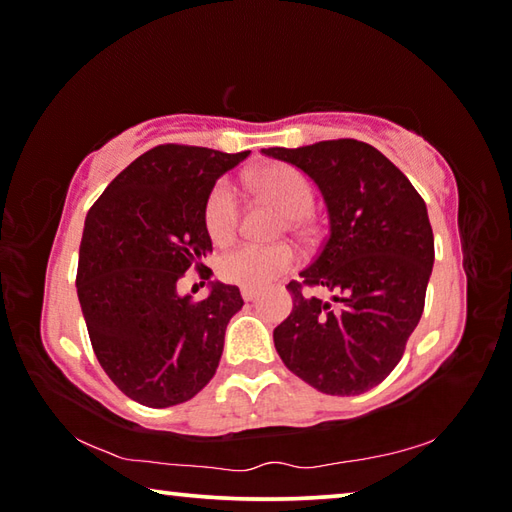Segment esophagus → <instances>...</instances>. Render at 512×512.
<instances>
[{
  "label": "esophagus",
  "mask_w": 512,
  "mask_h": 512,
  "mask_svg": "<svg viewBox=\"0 0 512 512\" xmlns=\"http://www.w3.org/2000/svg\"><path fill=\"white\" fill-rule=\"evenodd\" d=\"M259 296V291L257 289H250V287H241V298H244L246 302H250V300H255Z\"/></svg>",
  "instance_id": "obj_1"
}]
</instances>
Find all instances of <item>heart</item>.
Returning <instances> with one entry per match:
<instances>
[{
    "label": "heart",
    "mask_w": 512,
    "mask_h": 512,
    "mask_svg": "<svg viewBox=\"0 0 512 512\" xmlns=\"http://www.w3.org/2000/svg\"><path fill=\"white\" fill-rule=\"evenodd\" d=\"M250 185L259 196L280 205L298 228L302 219L314 210V187L298 169L287 164H271L250 176ZM203 223L207 235L216 244H230L237 237L241 223V203L235 185L228 178L216 180L205 196ZM298 264V253L289 244H244L219 259V275L239 287L259 289L287 275Z\"/></svg>",
    "instance_id": "obj_1"
}]
</instances>
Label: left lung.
<instances>
[{
    "label": "left lung",
    "instance_id": "8db88e82",
    "mask_svg": "<svg viewBox=\"0 0 512 512\" xmlns=\"http://www.w3.org/2000/svg\"><path fill=\"white\" fill-rule=\"evenodd\" d=\"M314 180L325 198L329 235L300 282L293 309L273 329L293 375L327 395H361L400 363L418 327L433 268V232L422 196L375 146L327 140L264 149ZM305 286L333 291L309 297Z\"/></svg>",
    "mask_w": 512,
    "mask_h": 512
}]
</instances>
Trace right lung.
Wrapping results in <instances>:
<instances>
[{"mask_svg":"<svg viewBox=\"0 0 512 512\" xmlns=\"http://www.w3.org/2000/svg\"><path fill=\"white\" fill-rule=\"evenodd\" d=\"M248 153L155 146L103 189L85 219L76 291L92 350L119 391L151 409L207 386L225 327L244 307L232 284L212 282L207 298L194 300L180 296L178 282L189 268L210 280L205 196Z\"/></svg>","mask_w":512,"mask_h":512,"instance_id":"1","label":"right lung"}]
</instances>
